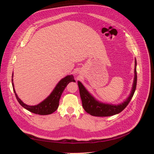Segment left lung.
<instances>
[{"mask_svg":"<svg viewBox=\"0 0 154 154\" xmlns=\"http://www.w3.org/2000/svg\"><path fill=\"white\" fill-rule=\"evenodd\" d=\"M136 60H135V69H134V80L133 86L130 96L127 100L123 103L119 105H112L108 103H103L96 100L89 92H88L85 87L80 82H78V84L80 90V97L82 101V106L83 109L87 113L91 116H98V117H106L111 116L120 113L127 106L130 100H132L134 94L136 91L137 85V71H136Z\"/></svg>","mask_w":154,"mask_h":154,"instance_id":"left-lung-1","label":"left lung"}]
</instances>
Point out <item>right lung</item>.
<instances>
[{
	"mask_svg": "<svg viewBox=\"0 0 154 154\" xmlns=\"http://www.w3.org/2000/svg\"><path fill=\"white\" fill-rule=\"evenodd\" d=\"M71 82H75V80H74V77L72 75H68L63 78L58 82L57 86L54 88L53 92L51 93L50 95L47 97V98L45 99L43 101H42L40 103L34 106L27 105L24 103V102L18 97L15 92V88H14V84L13 82L12 86L17 101H18V103L20 104V105L24 107V109L36 114L48 115L53 113L54 111L57 110L59 106V101L60 99V97H61L62 94L63 93V91H64L65 88H66L68 85V83Z\"/></svg>",
	"mask_w": 154,
	"mask_h": 154,
	"instance_id": "right-lung-1",
	"label": "right lung"
}]
</instances>
